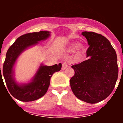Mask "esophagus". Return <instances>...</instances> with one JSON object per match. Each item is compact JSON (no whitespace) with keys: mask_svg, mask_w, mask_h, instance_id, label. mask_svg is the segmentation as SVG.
Returning a JSON list of instances; mask_svg holds the SVG:
<instances>
[{"mask_svg":"<svg viewBox=\"0 0 123 123\" xmlns=\"http://www.w3.org/2000/svg\"><path fill=\"white\" fill-rule=\"evenodd\" d=\"M68 67V64L67 62H63L62 64V69H65Z\"/></svg>","mask_w":123,"mask_h":123,"instance_id":"34e87169","label":"esophagus"}]
</instances>
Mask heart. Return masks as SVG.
Wrapping results in <instances>:
<instances>
[{
  "mask_svg": "<svg viewBox=\"0 0 123 123\" xmlns=\"http://www.w3.org/2000/svg\"><path fill=\"white\" fill-rule=\"evenodd\" d=\"M77 49L78 50V55H81L84 50V47L82 46V45H79L78 43H73V44H71L70 47H69V50L73 52Z\"/></svg>",
  "mask_w": 123,
  "mask_h": 123,
  "instance_id": "b5f03b06",
  "label": "heart"
}]
</instances>
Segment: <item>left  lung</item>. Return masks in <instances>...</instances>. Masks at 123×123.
Masks as SVG:
<instances>
[{"label":"left lung","mask_w":123,"mask_h":123,"mask_svg":"<svg viewBox=\"0 0 123 123\" xmlns=\"http://www.w3.org/2000/svg\"><path fill=\"white\" fill-rule=\"evenodd\" d=\"M82 34L89 45L87 59L71 66L74 74L70 79V86L79 100L96 104L107 98L115 88L118 76L117 55L104 36L87 31Z\"/></svg>","instance_id":"obj_1"}]
</instances>
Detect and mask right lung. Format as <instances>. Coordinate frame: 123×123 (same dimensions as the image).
I'll use <instances>...</instances> for the list:
<instances>
[{
  "instance_id": "add662e5",
  "label": "right lung",
  "mask_w": 123,
  "mask_h": 123,
  "mask_svg": "<svg viewBox=\"0 0 123 123\" xmlns=\"http://www.w3.org/2000/svg\"><path fill=\"white\" fill-rule=\"evenodd\" d=\"M49 36L50 32L45 31L25 34L19 37L7 50L2 72L8 91L15 98L22 102H31L44 96L48 90L53 74L62 68V63L50 67L41 65L31 82L19 85L14 79L13 68L18 56L28 47ZM1 73L0 66V79H2Z\"/></svg>"
}]
</instances>
